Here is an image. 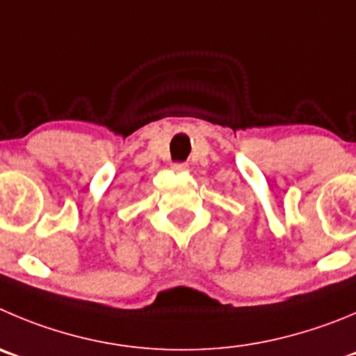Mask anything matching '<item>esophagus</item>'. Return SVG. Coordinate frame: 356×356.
<instances>
[{
  "label": "esophagus",
  "instance_id": "34e87169",
  "mask_svg": "<svg viewBox=\"0 0 356 356\" xmlns=\"http://www.w3.org/2000/svg\"><path fill=\"white\" fill-rule=\"evenodd\" d=\"M172 170L177 172V174H181V172L188 170V165H186V163H174V165H172Z\"/></svg>",
  "mask_w": 356,
  "mask_h": 356
}]
</instances>
